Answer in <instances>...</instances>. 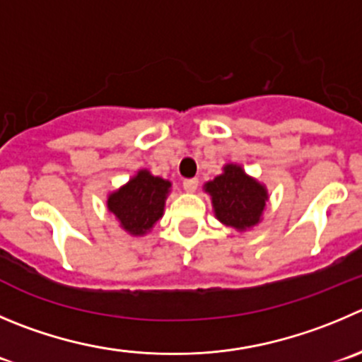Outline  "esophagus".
I'll return each instance as SVG.
<instances>
[{
  "label": "esophagus",
  "instance_id": "34e87169",
  "mask_svg": "<svg viewBox=\"0 0 362 362\" xmlns=\"http://www.w3.org/2000/svg\"><path fill=\"white\" fill-rule=\"evenodd\" d=\"M197 187H199L197 179H185L183 181V188L187 194H195V192H197Z\"/></svg>",
  "mask_w": 362,
  "mask_h": 362
}]
</instances>
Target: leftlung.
I'll list each match as a JSON object with an SVG mask.
<instances>
[{
    "label": "left lung",
    "mask_w": 362,
    "mask_h": 362,
    "mask_svg": "<svg viewBox=\"0 0 362 362\" xmlns=\"http://www.w3.org/2000/svg\"><path fill=\"white\" fill-rule=\"evenodd\" d=\"M202 188L211 199L216 220L238 233L259 226L270 199L267 187L238 163L223 165L222 174L206 181Z\"/></svg>",
    "instance_id": "obj_1"
}]
</instances>
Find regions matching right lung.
I'll return each instance as SVG.
<instances>
[{
    "instance_id": "obj_1",
    "label": "right lung",
    "mask_w": 362,
    "mask_h": 362,
    "mask_svg": "<svg viewBox=\"0 0 362 362\" xmlns=\"http://www.w3.org/2000/svg\"><path fill=\"white\" fill-rule=\"evenodd\" d=\"M170 188L168 179L153 175L149 168H140L127 183L106 195V208L124 233L135 238L146 236L163 216Z\"/></svg>"
}]
</instances>
